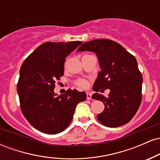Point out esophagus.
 Wrapping results in <instances>:
<instances>
[{"mask_svg": "<svg viewBox=\"0 0 160 160\" xmlns=\"http://www.w3.org/2000/svg\"><path fill=\"white\" fill-rule=\"evenodd\" d=\"M86 98H87V100H90L92 98V95L89 92L86 93Z\"/></svg>", "mask_w": 160, "mask_h": 160, "instance_id": "34e87169", "label": "esophagus"}]
</instances>
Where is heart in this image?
Segmentation results:
<instances>
[{"label":"heart","instance_id":"b5f03b06","mask_svg":"<svg viewBox=\"0 0 160 160\" xmlns=\"http://www.w3.org/2000/svg\"><path fill=\"white\" fill-rule=\"evenodd\" d=\"M75 85L81 89H86L89 86V82L87 80L83 78H79L75 81Z\"/></svg>","mask_w":160,"mask_h":160}]
</instances>
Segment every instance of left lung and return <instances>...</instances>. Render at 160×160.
I'll return each instance as SVG.
<instances>
[{
	"mask_svg": "<svg viewBox=\"0 0 160 160\" xmlns=\"http://www.w3.org/2000/svg\"><path fill=\"white\" fill-rule=\"evenodd\" d=\"M86 50L96 53L102 69L92 89H110L108 97L98 93L92 96L104 104V110L97 115V119L108 127L127 123L136 113L142 99L143 78L137 60L123 47L108 39L86 42L77 52Z\"/></svg>",
	"mask_w": 160,
	"mask_h": 160,
	"instance_id": "obj_1",
	"label": "left lung"
}]
</instances>
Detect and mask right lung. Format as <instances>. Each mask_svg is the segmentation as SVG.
<instances>
[{"mask_svg": "<svg viewBox=\"0 0 160 160\" xmlns=\"http://www.w3.org/2000/svg\"><path fill=\"white\" fill-rule=\"evenodd\" d=\"M80 41L46 42L31 53L19 71L17 92L24 117L33 127L50 135L71 123L75 108L86 98L85 92L68 89L57 96L55 83L64 75L65 58Z\"/></svg>", "mask_w": 160, "mask_h": 160, "instance_id": "1", "label": "right lung"}]
</instances>
